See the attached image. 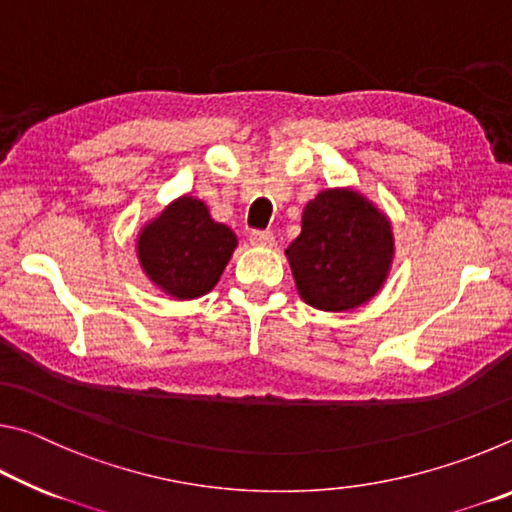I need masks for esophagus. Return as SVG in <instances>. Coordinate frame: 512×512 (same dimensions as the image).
I'll list each match as a JSON object with an SVG mask.
<instances>
[{
    "label": "esophagus",
    "instance_id": "obj_1",
    "mask_svg": "<svg viewBox=\"0 0 512 512\" xmlns=\"http://www.w3.org/2000/svg\"><path fill=\"white\" fill-rule=\"evenodd\" d=\"M250 244L257 248H273L275 237H273V232H268V230H253L250 232Z\"/></svg>",
    "mask_w": 512,
    "mask_h": 512
}]
</instances>
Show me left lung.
Instances as JSON below:
<instances>
[{"mask_svg":"<svg viewBox=\"0 0 512 512\" xmlns=\"http://www.w3.org/2000/svg\"><path fill=\"white\" fill-rule=\"evenodd\" d=\"M298 296L320 311H352L384 287L395 257L391 219L352 187L318 192L284 250Z\"/></svg>","mask_w":512,"mask_h":512,"instance_id":"8db88e82","label":"left lung"}]
</instances>
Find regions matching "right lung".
I'll return each mask as SVG.
<instances>
[{
    "mask_svg": "<svg viewBox=\"0 0 512 512\" xmlns=\"http://www.w3.org/2000/svg\"><path fill=\"white\" fill-rule=\"evenodd\" d=\"M237 235L196 196H178L137 232V259L153 287L173 300L210 293L237 248Z\"/></svg>",
    "mask_w": 512,
    "mask_h": 512,
    "instance_id": "right-lung-1",
    "label": "right lung"
}]
</instances>
